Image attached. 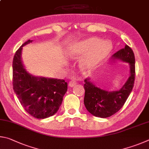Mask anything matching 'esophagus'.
<instances>
[{
    "label": "esophagus",
    "mask_w": 149,
    "mask_h": 149,
    "mask_svg": "<svg viewBox=\"0 0 149 149\" xmlns=\"http://www.w3.org/2000/svg\"><path fill=\"white\" fill-rule=\"evenodd\" d=\"M77 82L76 81H74V80H70V81L69 82V86L70 87H73L74 86L76 85Z\"/></svg>",
    "instance_id": "obj_1"
}]
</instances>
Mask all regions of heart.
I'll return each mask as SVG.
<instances>
[{"instance_id": "heart-1", "label": "heart", "mask_w": 149, "mask_h": 149, "mask_svg": "<svg viewBox=\"0 0 149 149\" xmlns=\"http://www.w3.org/2000/svg\"><path fill=\"white\" fill-rule=\"evenodd\" d=\"M112 50L109 41L91 37L72 44L67 49V56L71 58L84 57L80 59V67L85 72H92L103 63Z\"/></svg>"}]
</instances>
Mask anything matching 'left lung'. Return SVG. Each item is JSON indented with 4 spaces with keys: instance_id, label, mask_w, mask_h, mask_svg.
I'll return each mask as SVG.
<instances>
[{
    "instance_id": "obj_1",
    "label": "left lung",
    "mask_w": 149,
    "mask_h": 149,
    "mask_svg": "<svg viewBox=\"0 0 149 149\" xmlns=\"http://www.w3.org/2000/svg\"><path fill=\"white\" fill-rule=\"evenodd\" d=\"M112 59L128 63L130 76L120 90L108 92L98 88L89 79L84 80V103L88 111L93 116L107 118L117 113L126 102L134 87L135 66L134 52L127 45L112 56Z\"/></svg>"
}]
</instances>
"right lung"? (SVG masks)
<instances>
[{
  "mask_svg": "<svg viewBox=\"0 0 149 149\" xmlns=\"http://www.w3.org/2000/svg\"><path fill=\"white\" fill-rule=\"evenodd\" d=\"M23 43L13 59V89L25 111L36 118L43 119L56 114L67 91L64 80L36 77L27 72L22 61Z\"/></svg>",
  "mask_w": 149,
  "mask_h": 149,
  "instance_id": "1",
  "label": "right lung"
}]
</instances>
